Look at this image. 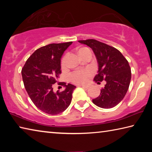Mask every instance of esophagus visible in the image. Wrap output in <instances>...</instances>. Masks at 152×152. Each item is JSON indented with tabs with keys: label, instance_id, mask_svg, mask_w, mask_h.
<instances>
[{
	"label": "esophagus",
	"instance_id": "1",
	"mask_svg": "<svg viewBox=\"0 0 152 152\" xmlns=\"http://www.w3.org/2000/svg\"><path fill=\"white\" fill-rule=\"evenodd\" d=\"M80 86L82 87V88L86 89V90H88L89 88V86H86V85H80Z\"/></svg>",
	"mask_w": 152,
	"mask_h": 152
}]
</instances>
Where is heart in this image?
I'll return each mask as SVG.
<instances>
[{"label": "heart", "instance_id": "b5f03b06", "mask_svg": "<svg viewBox=\"0 0 152 152\" xmlns=\"http://www.w3.org/2000/svg\"><path fill=\"white\" fill-rule=\"evenodd\" d=\"M91 52V50L88 48H81L78 50V53L82 59L85 56L87 53ZM68 55L65 54L61 60V67L64 68L66 66L67 60H68ZM92 74H93V71L90 68L83 69V70H78L72 72L69 75V78L70 80L74 84H84L87 83Z\"/></svg>", "mask_w": 152, "mask_h": 152}]
</instances>
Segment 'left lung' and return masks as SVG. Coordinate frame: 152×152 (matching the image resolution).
<instances>
[{
    "instance_id": "left-lung-1",
    "label": "left lung",
    "mask_w": 152,
    "mask_h": 152,
    "mask_svg": "<svg viewBox=\"0 0 152 152\" xmlns=\"http://www.w3.org/2000/svg\"><path fill=\"white\" fill-rule=\"evenodd\" d=\"M80 43L89 46L96 56L99 71L94 80L106 84L101 94L92 102L103 109L116 106L125 97L129 86L132 72L128 61L117 49L96 39L80 40Z\"/></svg>"
}]
</instances>
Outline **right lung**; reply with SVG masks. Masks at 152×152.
I'll return each instance as SVG.
<instances>
[{
	"label": "right lung",
	"mask_w": 152,
	"mask_h": 152,
	"mask_svg": "<svg viewBox=\"0 0 152 152\" xmlns=\"http://www.w3.org/2000/svg\"><path fill=\"white\" fill-rule=\"evenodd\" d=\"M72 42L51 43L37 49L27 59L21 74L28 95L36 107L49 115H58L70 104L76 86L66 85L64 91L54 92L53 86L61 73V57Z\"/></svg>",
	"instance_id": "obj_1"
}]
</instances>
